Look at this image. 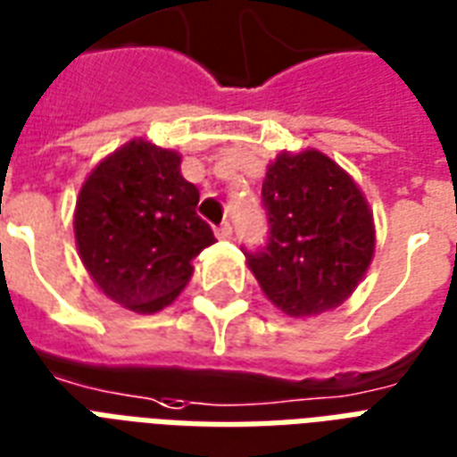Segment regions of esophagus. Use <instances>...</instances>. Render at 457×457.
<instances>
[{"instance_id":"34e87169","label":"esophagus","mask_w":457,"mask_h":457,"mask_svg":"<svg viewBox=\"0 0 457 457\" xmlns=\"http://www.w3.org/2000/svg\"><path fill=\"white\" fill-rule=\"evenodd\" d=\"M216 236H219L221 241H228V238H231V236H233L231 224H221V226H219V231H216Z\"/></svg>"}]
</instances>
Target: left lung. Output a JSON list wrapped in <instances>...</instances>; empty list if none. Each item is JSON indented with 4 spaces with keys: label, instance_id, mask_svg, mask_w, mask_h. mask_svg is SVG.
I'll use <instances>...</instances> for the list:
<instances>
[{
    "label": "left lung",
    "instance_id": "left-lung-1",
    "mask_svg": "<svg viewBox=\"0 0 457 457\" xmlns=\"http://www.w3.org/2000/svg\"><path fill=\"white\" fill-rule=\"evenodd\" d=\"M270 243L245 253L272 306L311 318L342 306L376 253L373 212L345 168L318 149L281 151L267 166Z\"/></svg>",
    "mask_w": 457,
    "mask_h": 457
}]
</instances>
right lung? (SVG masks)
Returning <instances> with one entry per match:
<instances>
[{"mask_svg": "<svg viewBox=\"0 0 457 457\" xmlns=\"http://www.w3.org/2000/svg\"><path fill=\"white\" fill-rule=\"evenodd\" d=\"M180 161L139 137L108 154L79 190V257L96 287L135 313L170 306L192 279V260L214 243Z\"/></svg>", "mask_w": 457, "mask_h": 457, "instance_id": "add662e5", "label": "right lung"}]
</instances>
